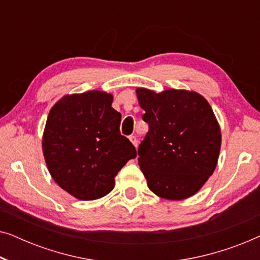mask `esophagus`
Returning <instances> with one entry per match:
<instances>
[{"label": "esophagus", "instance_id": "34e87169", "mask_svg": "<svg viewBox=\"0 0 260 260\" xmlns=\"http://www.w3.org/2000/svg\"><path fill=\"white\" fill-rule=\"evenodd\" d=\"M129 140H130L131 143H133V144L135 145V148H137V145H138V140H137V137H136V136H134V135H133V136H130V137H129Z\"/></svg>", "mask_w": 260, "mask_h": 260}]
</instances>
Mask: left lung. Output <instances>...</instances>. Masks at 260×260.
I'll return each mask as SVG.
<instances>
[{
	"label": "left lung",
	"instance_id": "left-lung-1",
	"mask_svg": "<svg viewBox=\"0 0 260 260\" xmlns=\"http://www.w3.org/2000/svg\"><path fill=\"white\" fill-rule=\"evenodd\" d=\"M149 131L138 147V165L149 189L167 200L197 194L215 170L221 130L200 93L136 88Z\"/></svg>",
	"mask_w": 260,
	"mask_h": 260
}]
</instances>
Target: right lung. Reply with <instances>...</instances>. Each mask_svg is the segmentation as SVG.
I'll use <instances>...</instances> for the list:
<instances>
[{"label": "right lung", "instance_id": "right-lung-1", "mask_svg": "<svg viewBox=\"0 0 260 260\" xmlns=\"http://www.w3.org/2000/svg\"><path fill=\"white\" fill-rule=\"evenodd\" d=\"M104 91L66 94L53 105L42 136V151L52 179L78 200H95L115 187V177L136 157L120 135V113Z\"/></svg>", "mask_w": 260, "mask_h": 260}]
</instances>
